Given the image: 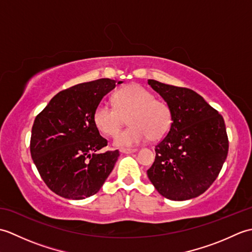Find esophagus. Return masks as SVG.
<instances>
[{"instance_id":"34e87169","label":"esophagus","mask_w":252,"mask_h":252,"mask_svg":"<svg viewBox=\"0 0 252 252\" xmlns=\"http://www.w3.org/2000/svg\"><path fill=\"white\" fill-rule=\"evenodd\" d=\"M137 151L136 148H120V152L122 154H132V153H135Z\"/></svg>"}]
</instances>
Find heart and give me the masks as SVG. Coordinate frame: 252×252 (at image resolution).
<instances>
[{
    "label": "heart",
    "mask_w": 252,
    "mask_h": 252,
    "mask_svg": "<svg viewBox=\"0 0 252 252\" xmlns=\"http://www.w3.org/2000/svg\"><path fill=\"white\" fill-rule=\"evenodd\" d=\"M114 106L101 101L95 107L93 121L100 133L114 136L128 117L130 126L115 137L117 146H134L163 138L171 127V111L162 100L138 84L118 90L112 96Z\"/></svg>",
    "instance_id": "obj_1"
}]
</instances>
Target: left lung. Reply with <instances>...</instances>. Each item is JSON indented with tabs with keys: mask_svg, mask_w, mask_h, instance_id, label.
<instances>
[{
	"mask_svg": "<svg viewBox=\"0 0 252 252\" xmlns=\"http://www.w3.org/2000/svg\"><path fill=\"white\" fill-rule=\"evenodd\" d=\"M148 84L167 101L172 120L167 135L155 147L148 179L168 199H191L212 185L227 157L224 119L190 89L156 80H148Z\"/></svg>",
	"mask_w": 252,
	"mask_h": 252,
	"instance_id": "obj_1",
	"label": "left lung"
}]
</instances>
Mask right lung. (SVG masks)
<instances>
[{"instance_id":"1","label":"right lung","mask_w":252,"mask_h":252,"mask_svg":"<svg viewBox=\"0 0 252 252\" xmlns=\"http://www.w3.org/2000/svg\"><path fill=\"white\" fill-rule=\"evenodd\" d=\"M115 88V80L107 78L73 85L56 94L35 117L31 157L58 196L79 200L95 195L114 169L119 151L97 153L107 140L95 126L93 112Z\"/></svg>"}]
</instances>
